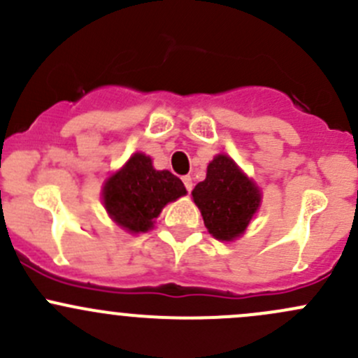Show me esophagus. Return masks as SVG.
Segmentation results:
<instances>
[{"label": "esophagus", "instance_id": "obj_1", "mask_svg": "<svg viewBox=\"0 0 358 358\" xmlns=\"http://www.w3.org/2000/svg\"><path fill=\"white\" fill-rule=\"evenodd\" d=\"M182 180H183V183H185V189L190 192V190H192V176L187 175V176H183Z\"/></svg>", "mask_w": 358, "mask_h": 358}]
</instances>
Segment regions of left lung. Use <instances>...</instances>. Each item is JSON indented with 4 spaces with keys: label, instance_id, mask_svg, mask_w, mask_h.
I'll list each match as a JSON object with an SVG mask.
<instances>
[{
    "label": "left lung",
    "instance_id": "left-lung-1",
    "mask_svg": "<svg viewBox=\"0 0 358 358\" xmlns=\"http://www.w3.org/2000/svg\"><path fill=\"white\" fill-rule=\"evenodd\" d=\"M192 197L208 232L227 243L243 236L262 202L255 182L225 154L209 162L206 180L197 183Z\"/></svg>",
    "mask_w": 358,
    "mask_h": 358
}]
</instances>
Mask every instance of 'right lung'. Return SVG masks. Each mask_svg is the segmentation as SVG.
Returning a JSON list of instances; mask_svg holds the SVG:
<instances>
[{
    "label": "right lung",
    "instance_id": "add662e5",
    "mask_svg": "<svg viewBox=\"0 0 358 358\" xmlns=\"http://www.w3.org/2000/svg\"><path fill=\"white\" fill-rule=\"evenodd\" d=\"M182 180L168 169L157 171L152 159L133 154L124 166L109 176L102 199L107 213L121 229L131 234L147 232L168 202L185 196Z\"/></svg>",
    "mask_w": 358,
    "mask_h": 358
}]
</instances>
